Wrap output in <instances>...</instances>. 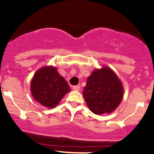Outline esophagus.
Returning <instances> with one entry per match:
<instances>
[{"instance_id":"esophagus-1","label":"esophagus","mask_w":154,"mask_h":154,"mask_svg":"<svg viewBox=\"0 0 154 154\" xmlns=\"http://www.w3.org/2000/svg\"><path fill=\"white\" fill-rule=\"evenodd\" d=\"M72 88L74 90H76V91H80V86H79V85H77V86H74L72 87Z\"/></svg>"}]
</instances>
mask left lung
Wrapping results in <instances>:
<instances>
[{
  "label": "left lung",
  "instance_id": "8db88e82",
  "mask_svg": "<svg viewBox=\"0 0 154 154\" xmlns=\"http://www.w3.org/2000/svg\"><path fill=\"white\" fill-rule=\"evenodd\" d=\"M83 97L94 114L110 113L120 104L123 97L122 83L109 68L94 70L88 77Z\"/></svg>",
  "mask_w": 154,
  "mask_h": 154
}]
</instances>
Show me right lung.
I'll list each match as a JSON object with an SVG mask.
<instances>
[{
  "mask_svg": "<svg viewBox=\"0 0 154 154\" xmlns=\"http://www.w3.org/2000/svg\"><path fill=\"white\" fill-rule=\"evenodd\" d=\"M70 90L66 80L51 66L38 70L31 82V92L35 100L48 108L57 106Z\"/></svg>",
  "mask_w": 154,
  "mask_h": 154,
  "instance_id": "right-lung-1",
  "label": "right lung"
}]
</instances>
